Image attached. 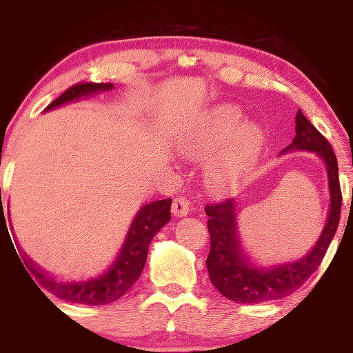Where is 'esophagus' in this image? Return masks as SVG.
Masks as SVG:
<instances>
[{
  "instance_id": "obj_1",
  "label": "esophagus",
  "mask_w": 353,
  "mask_h": 353,
  "mask_svg": "<svg viewBox=\"0 0 353 353\" xmlns=\"http://www.w3.org/2000/svg\"><path fill=\"white\" fill-rule=\"evenodd\" d=\"M190 205H191L190 199H188L186 196H176L172 203L173 216H176V217L186 216V214L190 212Z\"/></svg>"
}]
</instances>
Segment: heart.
Returning a JSON list of instances; mask_svg holds the SVG:
<instances>
[{
    "instance_id": "obj_1",
    "label": "heart",
    "mask_w": 353,
    "mask_h": 353,
    "mask_svg": "<svg viewBox=\"0 0 353 353\" xmlns=\"http://www.w3.org/2000/svg\"><path fill=\"white\" fill-rule=\"evenodd\" d=\"M241 113L230 105L214 108L185 137L186 157L205 160L223 147L209 167L208 181L216 191H227L241 180L258 157L264 134L258 125H241Z\"/></svg>"
}]
</instances>
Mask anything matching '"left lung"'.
<instances>
[{
	"mask_svg": "<svg viewBox=\"0 0 353 353\" xmlns=\"http://www.w3.org/2000/svg\"><path fill=\"white\" fill-rule=\"evenodd\" d=\"M295 123L296 134L285 150H311L316 152L326 163L329 193H331L327 223L318 243L305 258L272 269H259L251 266L240 250L235 198L205 204L204 210L209 216L208 230L210 236V251L205 259L209 279L223 296L235 303H263V301L283 299L299 290L319 268L341 221L342 191L339 183L337 159L332 145L311 125L300 110L296 112Z\"/></svg>",
	"mask_w": 353,
	"mask_h": 353,
	"instance_id": "8db88e82",
	"label": "left lung"
}]
</instances>
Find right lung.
Here are the masks:
<instances>
[{"instance_id": "right-lung-1", "label": "right lung", "mask_w": 353, "mask_h": 353, "mask_svg": "<svg viewBox=\"0 0 353 353\" xmlns=\"http://www.w3.org/2000/svg\"><path fill=\"white\" fill-rule=\"evenodd\" d=\"M112 87L113 84H110V82H77V84L71 85L70 89H66L57 100H53L47 108L58 107V105L70 102V100L84 97V95L97 92V90L112 89ZM170 205L172 198L154 201V203L143 205L131 223L126 241L123 245L115 264L110 268L108 272H105L103 276L97 279H92V281H85L81 283L57 282L52 276H48L42 269L37 268L26 256H21L19 261H24L27 270L30 271L27 273L29 277L32 273V276L39 279L40 283L47 288L50 294L58 296V299L82 305L113 303V301L125 295L134 285L137 279L141 277L145 259H148L150 241H152L155 233L170 221ZM1 217H4L3 212Z\"/></svg>"}]
</instances>
